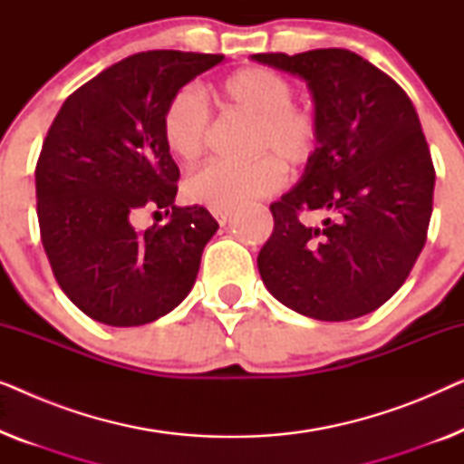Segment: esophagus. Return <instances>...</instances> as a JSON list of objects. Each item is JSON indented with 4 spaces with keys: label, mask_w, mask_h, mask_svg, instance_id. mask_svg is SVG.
I'll return each mask as SVG.
<instances>
[{
    "label": "esophagus",
    "mask_w": 464,
    "mask_h": 464,
    "mask_svg": "<svg viewBox=\"0 0 464 464\" xmlns=\"http://www.w3.org/2000/svg\"><path fill=\"white\" fill-rule=\"evenodd\" d=\"M211 213H213V218L219 221V226H226V221L230 219V215H232V208L215 207V208H211Z\"/></svg>",
    "instance_id": "esophagus-1"
}]
</instances>
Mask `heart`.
<instances>
[{
  "label": "heart",
  "mask_w": 464,
  "mask_h": 464,
  "mask_svg": "<svg viewBox=\"0 0 464 464\" xmlns=\"http://www.w3.org/2000/svg\"><path fill=\"white\" fill-rule=\"evenodd\" d=\"M287 75L251 65L219 82L218 99L227 111L253 120L251 151L262 154L246 164L211 162L186 181V196L196 205L230 208L275 194L285 183V167L302 169L321 143V120L310 105L295 103ZM211 130L207 105L194 91H179L162 113V141L169 154L192 164L205 154Z\"/></svg>",
  "instance_id": "heart-1"
}]
</instances>
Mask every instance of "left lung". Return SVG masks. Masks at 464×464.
Wrapping results in <instances>:
<instances>
[{
  "instance_id": "8db88e82",
  "label": "left lung",
  "mask_w": 464,
  "mask_h": 464,
  "mask_svg": "<svg viewBox=\"0 0 464 464\" xmlns=\"http://www.w3.org/2000/svg\"><path fill=\"white\" fill-rule=\"evenodd\" d=\"M253 59L308 82L321 143L300 183L272 202L262 281L295 313L351 321L391 300L420 256L435 167L411 101L391 75L344 48ZM324 218L321 227L301 219Z\"/></svg>"
}]
</instances>
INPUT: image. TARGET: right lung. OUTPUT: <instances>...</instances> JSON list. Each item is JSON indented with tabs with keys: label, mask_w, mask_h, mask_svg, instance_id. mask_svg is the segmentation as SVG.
I'll return each instance as SVG.
<instances>
[{
	"label": "right lung",
	"mask_w": 464,
	"mask_h": 464,
	"mask_svg": "<svg viewBox=\"0 0 464 464\" xmlns=\"http://www.w3.org/2000/svg\"><path fill=\"white\" fill-rule=\"evenodd\" d=\"M221 61L181 50L126 56L69 94L48 129L35 167L42 245L63 294L94 321L145 325L194 287L219 224L205 207H175L179 167L162 113ZM148 204L169 221L137 233L130 221Z\"/></svg>",
	"instance_id": "obj_1"
}]
</instances>
